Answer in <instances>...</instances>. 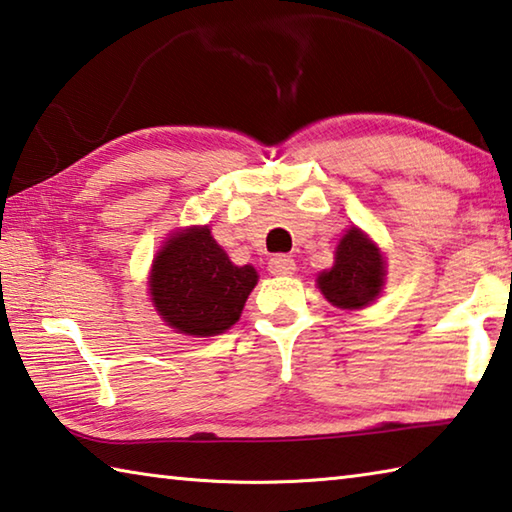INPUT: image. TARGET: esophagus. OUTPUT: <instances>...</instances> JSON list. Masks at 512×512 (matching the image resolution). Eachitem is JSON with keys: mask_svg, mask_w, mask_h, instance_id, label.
<instances>
[{"mask_svg": "<svg viewBox=\"0 0 512 512\" xmlns=\"http://www.w3.org/2000/svg\"><path fill=\"white\" fill-rule=\"evenodd\" d=\"M267 267H270V272L274 276H290V274H294V270H297V265H294V258L285 256V254L272 256L270 263H267Z\"/></svg>", "mask_w": 512, "mask_h": 512, "instance_id": "34e87169", "label": "esophagus"}]
</instances>
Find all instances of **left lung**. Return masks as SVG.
<instances>
[{"instance_id":"obj_1","label":"left lung","mask_w":512,"mask_h":512,"mask_svg":"<svg viewBox=\"0 0 512 512\" xmlns=\"http://www.w3.org/2000/svg\"><path fill=\"white\" fill-rule=\"evenodd\" d=\"M319 290L337 308H364L378 297L384 283V258L380 249L351 227L339 240L333 270L319 274Z\"/></svg>"}]
</instances>
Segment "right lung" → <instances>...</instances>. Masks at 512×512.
Masks as SVG:
<instances>
[{
    "label": "right lung",
    "mask_w": 512,
    "mask_h": 512,
    "mask_svg": "<svg viewBox=\"0 0 512 512\" xmlns=\"http://www.w3.org/2000/svg\"><path fill=\"white\" fill-rule=\"evenodd\" d=\"M251 265H233L209 227L177 231L159 251L150 274V294L168 326L184 335L211 337L236 324L254 290Z\"/></svg>",
    "instance_id": "add662e5"
}]
</instances>
